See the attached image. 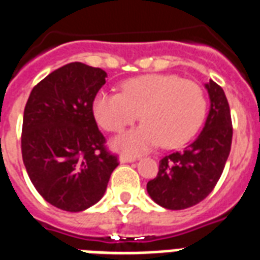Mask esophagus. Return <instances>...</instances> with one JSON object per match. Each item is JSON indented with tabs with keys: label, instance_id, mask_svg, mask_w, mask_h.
I'll use <instances>...</instances> for the list:
<instances>
[{
	"label": "esophagus",
	"instance_id": "34e87169",
	"mask_svg": "<svg viewBox=\"0 0 260 260\" xmlns=\"http://www.w3.org/2000/svg\"><path fill=\"white\" fill-rule=\"evenodd\" d=\"M138 159L135 155H126V154H122V155H120V158H118V161L121 162V164H128V162H135Z\"/></svg>",
	"mask_w": 260,
	"mask_h": 260
}]
</instances>
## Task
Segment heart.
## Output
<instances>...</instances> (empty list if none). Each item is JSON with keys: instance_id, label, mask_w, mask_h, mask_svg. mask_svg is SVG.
I'll list each match as a JSON object with an SVG mask.
<instances>
[{"instance_id": "heart-1", "label": "heart", "mask_w": 260, "mask_h": 260, "mask_svg": "<svg viewBox=\"0 0 260 260\" xmlns=\"http://www.w3.org/2000/svg\"><path fill=\"white\" fill-rule=\"evenodd\" d=\"M92 113L109 132H120L140 114L143 124L112 144L120 151L143 152L161 143L174 148L191 140L205 118L206 99L195 82L176 75H144L122 83L120 94L98 92Z\"/></svg>"}]
</instances>
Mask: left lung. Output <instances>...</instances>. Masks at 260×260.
Segmentation results:
<instances>
[{
	"label": "left lung",
	"mask_w": 260,
	"mask_h": 260,
	"mask_svg": "<svg viewBox=\"0 0 260 260\" xmlns=\"http://www.w3.org/2000/svg\"><path fill=\"white\" fill-rule=\"evenodd\" d=\"M205 87L210 109L203 129L183 151L164 156L156 177L147 183L150 198L168 210L188 209L203 201L218 183L231 152L233 128L226 95L213 80Z\"/></svg>",
	"instance_id": "left-lung-1"
}]
</instances>
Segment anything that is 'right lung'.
<instances>
[{"label":"right lung","instance_id":"add662e5","mask_svg":"<svg viewBox=\"0 0 260 260\" xmlns=\"http://www.w3.org/2000/svg\"><path fill=\"white\" fill-rule=\"evenodd\" d=\"M106 77L101 68L71 62L38 83L25 105L23 162L35 189L57 209L77 213L94 206L118 166L92 113Z\"/></svg>","mask_w":260,"mask_h":260}]
</instances>
